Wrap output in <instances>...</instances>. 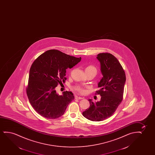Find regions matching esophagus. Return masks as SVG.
Here are the masks:
<instances>
[{"mask_svg":"<svg viewBox=\"0 0 155 155\" xmlns=\"http://www.w3.org/2000/svg\"><path fill=\"white\" fill-rule=\"evenodd\" d=\"M75 98L77 99V100H82V99H83V97H78V96H76V97H75Z\"/></svg>","mask_w":155,"mask_h":155,"instance_id":"34e87169","label":"esophagus"}]
</instances>
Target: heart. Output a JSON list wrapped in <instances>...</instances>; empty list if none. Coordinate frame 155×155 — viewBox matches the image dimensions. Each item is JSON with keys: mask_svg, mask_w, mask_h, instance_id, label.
I'll return each instance as SVG.
<instances>
[{"mask_svg": "<svg viewBox=\"0 0 155 155\" xmlns=\"http://www.w3.org/2000/svg\"><path fill=\"white\" fill-rule=\"evenodd\" d=\"M97 69L95 67L93 66V65H88L87 66L86 68H85V72L86 74L87 73H89V72H95L96 74H97ZM74 91L78 92L79 93L84 94L86 93V90L85 88V87L81 86L79 85L78 86H76L74 87Z\"/></svg>", "mask_w": 155, "mask_h": 155, "instance_id": "1", "label": "heart"}]
</instances>
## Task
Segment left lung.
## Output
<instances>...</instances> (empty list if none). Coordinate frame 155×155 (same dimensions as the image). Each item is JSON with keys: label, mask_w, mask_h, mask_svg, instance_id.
Segmentation results:
<instances>
[{"label": "left lung", "mask_w": 155, "mask_h": 155, "mask_svg": "<svg viewBox=\"0 0 155 155\" xmlns=\"http://www.w3.org/2000/svg\"><path fill=\"white\" fill-rule=\"evenodd\" d=\"M101 63L103 78L98 84L101 89L96 94L101 96L100 102L88 101L90 107L83 112L84 117L93 121L107 119L117 110L122 101L126 81L125 72L117 58L109 53H101L97 57Z\"/></svg>", "instance_id": "8db88e82"}]
</instances>
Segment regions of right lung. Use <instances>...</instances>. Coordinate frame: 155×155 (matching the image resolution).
<instances>
[{
  "label": "right lung",
  "mask_w": 155,
  "mask_h": 155,
  "mask_svg": "<svg viewBox=\"0 0 155 155\" xmlns=\"http://www.w3.org/2000/svg\"><path fill=\"white\" fill-rule=\"evenodd\" d=\"M81 59L57 50H50L35 60L30 68L26 94L36 112L50 119L64 114L74 96L68 91L59 95L55 88L65 82L66 69L72 68Z\"/></svg>",
  "instance_id": "right-lung-1"
}]
</instances>
